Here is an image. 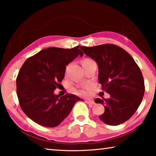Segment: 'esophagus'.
<instances>
[{
    "label": "esophagus",
    "instance_id": "34e87169",
    "mask_svg": "<svg viewBox=\"0 0 156 156\" xmlns=\"http://www.w3.org/2000/svg\"><path fill=\"white\" fill-rule=\"evenodd\" d=\"M85 102L87 104H89V105H94L95 103L94 100H85Z\"/></svg>",
    "mask_w": 156,
    "mask_h": 156
}]
</instances>
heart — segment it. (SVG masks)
<instances>
[{
    "label": "heart",
    "instance_id": "b5f03b06",
    "mask_svg": "<svg viewBox=\"0 0 156 156\" xmlns=\"http://www.w3.org/2000/svg\"><path fill=\"white\" fill-rule=\"evenodd\" d=\"M94 62L93 60H91L90 58H86L83 60V62H82V64L84 65L86 64V63H88V62ZM75 91L79 95H81V96H87V95H88L89 92L87 91V89H76Z\"/></svg>",
    "mask_w": 156,
    "mask_h": 156
}]
</instances>
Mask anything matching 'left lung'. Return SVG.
Instances as JSON below:
<instances>
[{
	"label": "left lung",
	"mask_w": 156,
	"mask_h": 156,
	"mask_svg": "<svg viewBox=\"0 0 156 156\" xmlns=\"http://www.w3.org/2000/svg\"><path fill=\"white\" fill-rule=\"evenodd\" d=\"M80 49L97 62L99 83L102 90L110 94L108 99L94 100L105 104V112L99 118L113 126L126 122L138 109L144 94V78L138 65L128 52L113 44Z\"/></svg>",
	"instance_id": "1"
}]
</instances>
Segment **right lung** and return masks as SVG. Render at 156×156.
Returning <instances> with one entry per match:
<instances>
[{"label":"right lung","mask_w":156,"mask_h":156,"mask_svg":"<svg viewBox=\"0 0 156 156\" xmlns=\"http://www.w3.org/2000/svg\"><path fill=\"white\" fill-rule=\"evenodd\" d=\"M72 49L49 47L25 60L16 78V93L21 109L38 125L55 127L69 114L76 102L73 94L63 96L54 91L65 76L66 66L83 53Z\"/></svg>","instance_id":"right-lung-1"}]
</instances>
